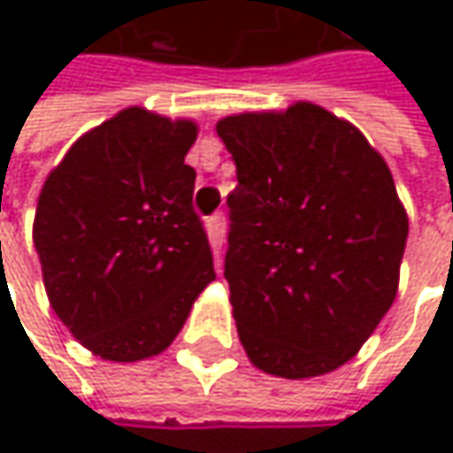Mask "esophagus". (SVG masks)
I'll return each instance as SVG.
<instances>
[{
  "label": "esophagus",
  "instance_id": "34e87169",
  "mask_svg": "<svg viewBox=\"0 0 453 453\" xmlns=\"http://www.w3.org/2000/svg\"><path fill=\"white\" fill-rule=\"evenodd\" d=\"M226 215L223 212H218V215H212L210 220H207V233H210V238H212V243L215 246H223L226 243Z\"/></svg>",
  "mask_w": 453,
  "mask_h": 453
}]
</instances>
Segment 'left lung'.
I'll return each instance as SVG.
<instances>
[{
  "mask_svg": "<svg viewBox=\"0 0 453 453\" xmlns=\"http://www.w3.org/2000/svg\"><path fill=\"white\" fill-rule=\"evenodd\" d=\"M235 162L226 280L254 367L302 380L346 365L391 310L409 218L386 159L312 102L218 123Z\"/></svg>",
  "mask_w": 453,
  "mask_h": 453,
  "instance_id": "8db88e82",
  "label": "left lung"
}]
</instances>
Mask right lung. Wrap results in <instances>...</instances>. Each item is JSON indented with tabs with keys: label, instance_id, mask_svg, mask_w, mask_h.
Instances as JSON below:
<instances>
[{
	"label": "right lung",
	"instance_id": "add662e5",
	"mask_svg": "<svg viewBox=\"0 0 453 453\" xmlns=\"http://www.w3.org/2000/svg\"><path fill=\"white\" fill-rule=\"evenodd\" d=\"M196 134L194 120L128 107L46 175L34 218L46 296L94 357L162 354L215 280L186 165Z\"/></svg>",
	"mask_w": 453,
	"mask_h": 453
}]
</instances>
